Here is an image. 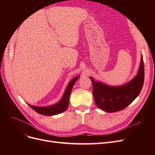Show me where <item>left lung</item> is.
Segmentation results:
<instances>
[{
    "label": "left lung",
    "mask_w": 155,
    "mask_h": 155,
    "mask_svg": "<svg viewBox=\"0 0 155 155\" xmlns=\"http://www.w3.org/2000/svg\"><path fill=\"white\" fill-rule=\"evenodd\" d=\"M92 83L93 95L96 105L108 112L124 109L139 95L144 82V64L141 57L138 72L132 80L120 87H112L90 77Z\"/></svg>",
    "instance_id": "left-lung-1"
}]
</instances>
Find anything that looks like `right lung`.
I'll use <instances>...</instances> for the list:
<instances>
[{"label":"right lung","instance_id":"obj_1","mask_svg":"<svg viewBox=\"0 0 155 155\" xmlns=\"http://www.w3.org/2000/svg\"><path fill=\"white\" fill-rule=\"evenodd\" d=\"M79 77L77 76L75 78H74L71 81H70L67 87L66 91H65L64 95L63 97L61 98L58 103L57 104L48 106V107H37L34 105H28L31 109H34L35 111H36L37 113L45 115V116H52L55 115L61 112H64L67 110V109L69 105V97L70 93H71L72 88L74 85L75 82H76Z\"/></svg>","mask_w":155,"mask_h":155}]
</instances>
